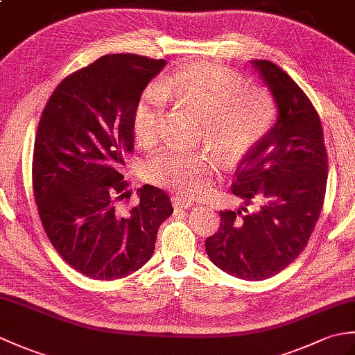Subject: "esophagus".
Here are the masks:
<instances>
[{"mask_svg":"<svg viewBox=\"0 0 355 355\" xmlns=\"http://www.w3.org/2000/svg\"><path fill=\"white\" fill-rule=\"evenodd\" d=\"M172 205H173V207H178V209H189L193 206V200L186 198V197H180V195H173Z\"/></svg>","mask_w":355,"mask_h":355,"instance_id":"esophagus-1","label":"esophagus"}]
</instances>
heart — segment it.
Masks as SVG:
<instances>
[{"label": "heart", "instance_id": "heart-1", "mask_svg": "<svg viewBox=\"0 0 355 355\" xmlns=\"http://www.w3.org/2000/svg\"><path fill=\"white\" fill-rule=\"evenodd\" d=\"M168 99L207 117V135L224 154L239 155L254 146L275 120V103L266 89L245 88L241 74L223 65L200 62L180 67L160 87L143 89L132 108V128L140 143L154 146L166 126ZM215 160L207 153L168 148L145 163V177L187 195L206 192Z\"/></svg>", "mask_w": 355, "mask_h": 355}]
</instances>
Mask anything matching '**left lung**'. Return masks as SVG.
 <instances>
[{
  "label": "left lung",
  "instance_id": "obj_1",
  "mask_svg": "<svg viewBox=\"0 0 355 355\" xmlns=\"http://www.w3.org/2000/svg\"><path fill=\"white\" fill-rule=\"evenodd\" d=\"M276 107L267 134L239 163L232 192L253 214L220 212L221 225L206 239L218 268L244 281L275 276L308 244L325 198L328 160L318 112L288 74L270 61H250ZM243 210H245L243 207Z\"/></svg>",
  "mask_w": 355,
  "mask_h": 355
}]
</instances>
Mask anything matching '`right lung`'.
<instances>
[{
    "instance_id": "right-lung-1",
    "label": "right lung",
    "mask_w": 355,
    "mask_h": 355,
    "mask_svg": "<svg viewBox=\"0 0 355 355\" xmlns=\"http://www.w3.org/2000/svg\"><path fill=\"white\" fill-rule=\"evenodd\" d=\"M164 59L102 56L53 92L37 126L33 192L50 243L67 263L97 281L134 273L154 253L172 215L163 189L145 184L128 212L123 157L134 148L132 108Z\"/></svg>"
}]
</instances>
